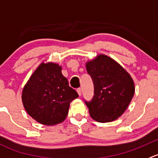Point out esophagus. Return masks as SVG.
<instances>
[{
  "mask_svg": "<svg viewBox=\"0 0 158 158\" xmlns=\"http://www.w3.org/2000/svg\"><path fill=\"white\" fill-rule=\"evenodd\" d=\"M77 94H78L79 96L81 95V92H82V90H81V88H77Z\"/></svg>",
  "mask_w": 158,
  "mask_h": 158,
  "instance_id": "esophagus-1",
  "label": "esophagus"
}]
</instances>
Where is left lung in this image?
Listing matches in <instances>:
<instances>
[{
	"label": "left lung",
	"mask_w": 158,
	"mask_h": 158,
	"mask_svg": "<svg viewBox=\"0 0 158 158\" xmlns=\"http://www.w3.org/2000/svg\"><path fill=\"white\" fill-rule=\"evenodd\" d=\"M94 83V97L84 100L93 119L99 123L114 121L128 108L135 94V84L127 71L113 58L99 55L86 63Z\"/></svg>",
	"instance_id": "left-lung-1"
}]
</instances>
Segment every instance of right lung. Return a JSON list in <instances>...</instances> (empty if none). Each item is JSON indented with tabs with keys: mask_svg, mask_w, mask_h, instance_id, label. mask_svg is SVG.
I'll list each match as a JSON object with an SVG mask.
<instances>
[{
	"mask_svg": "<svg viewBox=\"0 0 158 158\" xmlns=\"http://www.w3.org/2000/svg\"><path fill=\"white\" fill-rule=\"evenodd\" d=\"M78 94L68 84L56 63H41L24 86L22 101L32 118L45 126L61 123Z\"/></svg>",
	"mask_w": 158,
	"mask_h": 158,
	"instance_id": "1",
	"label": "right lung"
}]
</instances>
